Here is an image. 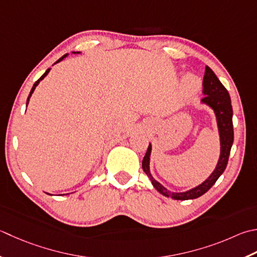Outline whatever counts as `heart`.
Listing matches in <instances>:
<instances>
[{"label": "heart", "mask_w": 257, "mask_h": 257, "mask_svg": "<svg viewBox=\"0 0 257 257\" xmlns=\"http://www.w3.org/2000/svg\"><path fill=\"white\" fill-rule=\"evenodd\" d=\"M200 81L199 79L194 74H187L184 79V88L187 92L194 93L199 89Z\"/></svg>", "instance_id": "obj_1"}]
</instances>
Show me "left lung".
Masks as SVG:
<instances>
[{
    "label": "left lung",
    "mask_w": 257,
    "mask_h": 257,
    "mask_svg": "<svg viewBox=\"0 0 257 257\" xmlns=\"http://www.w3.org/2000/svg\"><path fill=\"white\" fill-rule=\"evenodd\" d=\"M203 92L205 97L202 101L208 104L210 108H213L215 111L216 118H217V124L220 136V157L218 164L216 166L213 174L209 176L208 179H206L203 184H200L197 187L188 190L185 193H172L168 189H166L162 184H159L157 180L153 178L152 174L149 172V156L152 152V146H148L147 153L143 159V169L152 180L154 187L158 190L160 194H163L166 197H170L177 200H187L198 198L199 196L204 195L208 192L210 187L216 183V180L219 178V176L224 173V170L227 166L228 157L232 148L234 140V129H233V108L230 103L229 93L222 82L219 81L213 70L206 65L205 74L203 79Z\"/></svg>",
    "instance_id": "1"
}]
</instances>
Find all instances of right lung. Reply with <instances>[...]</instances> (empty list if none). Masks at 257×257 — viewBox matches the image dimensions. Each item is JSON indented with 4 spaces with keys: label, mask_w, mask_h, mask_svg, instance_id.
<instances>
[{
    "label": "right lung",
    "mask_w": 257,
    "mask_h": 257,
    "mask_svg": "<svg viewBox=\"0 0 257 257\" xmlns=\"http://www.w3.org/2000/svg\"><path fill=\"white\" fill-rule=\"evenodd\" d=\"M64 57H67V54H64L62 58H60V59L58 60V61H57V62H59V61H61V60H62V59H63ZM57 62H55V63H57ZM49 71H50V69H48V70H47V71H45V72H44V73L42 74V77H41V78H40V79L38 80V81H35V83L33 84V87H32V89H31V92H30V94H29V97H28V100H27V105H28V103H29V100H30V97H31V94L33 93V91H34V89H35V87H37V85L39 84V82H40V81H41V80H42V79H43V78L45 77V75H47V74L49 73Z\"/></svg>",
    "instance_id": "obj_1"
}]
</instances>
